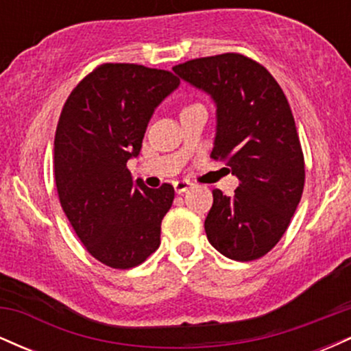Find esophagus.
I'll use <instances>...</instances> for the list:
<instances>
[{"label":"esophagus","instance_id":"obj_1","mask_svg":"<svg viewBox=\"0 0 351 351\" xmlns=\"http://www.w3.org/2000/svg\"><path fill=\"white\" fill-rule=\"evenodd\" d=\"M173 186H175V191L178 193V195H181V193L188 191V188H191V183H189L188 180H178L173 183Z\"/></svg>","mask_w":351,"mask_h":351}]
</instances>
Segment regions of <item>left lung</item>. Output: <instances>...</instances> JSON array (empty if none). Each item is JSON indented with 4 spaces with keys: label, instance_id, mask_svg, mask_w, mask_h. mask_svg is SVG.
<instances>
[{
    "label": "left lung",
    "instance_id": "1",
    "mask_svg": "<svg viewBox=\"0 0 351 351\" xmlns=\"http://www.w3.org/2000/svg\"><path fill=\"white\" fill-rule=\"evenodd\" d=\"M216 104L211 158L239 180L234 195L213 191L204 231L229 259H259L280 241L300 203L305 163L291 106L271 72L236 52L173 67Z\"/></svg>",
    "mask_w": 351,
    "mask_h": 351
}]
</instances>
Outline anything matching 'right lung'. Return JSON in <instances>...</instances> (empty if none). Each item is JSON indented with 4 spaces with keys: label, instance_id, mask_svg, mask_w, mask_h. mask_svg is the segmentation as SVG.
<instances>
[{
    "label": "right lung",
    "instance_id": "add662e5",
    "mask_svg": "<svg viewBox=\"0 0 351 351\" xmlns=\"http://www.w3.org/2000/svg\"><path fill=\"white\" fill-rule=\"evenodd\" d=\"M178 86L170 71L102 64L60 112L54 138L60 206L88 254L108 267H135L160 245L175 189L134 181L127 162L138 156L155 108Z\"/></svg>",
    "mask_w": 351,
    "mask_h": 351
}]
</instances>
